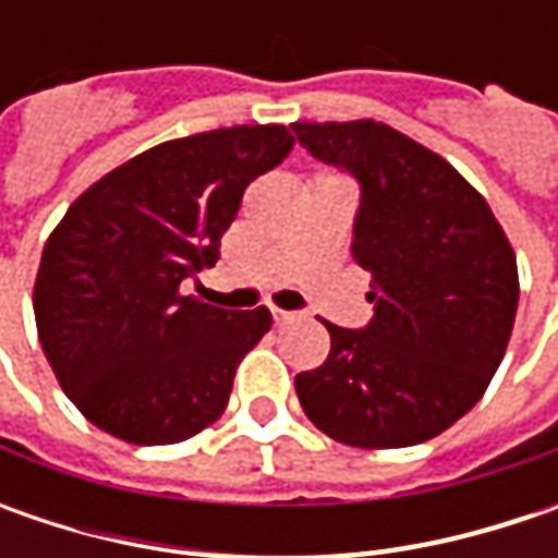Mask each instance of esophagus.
<instances>
[{"instance_id": "34e87169", "label": "esophagus", "mask_w": 558, "mask_h": 558, "mask_svg": "<svg viewBox=\"0 0 558 558\" xmlns=\"http://www.w3.org/2000/svg\"><path fill=\"white\" fill-rule=\"evenodd\" d=\"M272 319H276V326H286V323H291V319H294V316H298V313H291V311H279V307H272Z\"/></svg>"}]
</instances>
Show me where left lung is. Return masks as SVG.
<instances>
[{
  "label": "left lung",
  "instance_id": "left-lung-1",
  "mask_svg": "<svg viewBox=\"0 0 558 558\" xmlns=\"http://www.w3.org/2000/svg\"><path fill=\"white\" fill-rule=\"evenodd\" d=\"M316 161L360 185L351 254L373 272V319L326 323L332 351L294 378L319 432L351 447H410L450 428L506 354L515 254L450 163L385 123H291Z\"/></svg>",
  "mask_w": 558,
  "mask_h": 558
}]
</instances>
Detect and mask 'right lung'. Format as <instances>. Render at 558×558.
Instances as JSON below:
<instances>
[{
    "instance_id": "1",
    "label": "right lung",
    "mask_w": 558,
    "mask_h": 558,
    "mask_svg": "<svg viewBox=\"0 0 558 558\" xmlns=\"http://www.w3.org/2000/svg\"><path fill=\"white\" fill-rule=\"evenodd\" d=\"M286 126L163 142L76 198L43 247L33 313L64 395L101 432L177 444L226 410L242 356L272 316L183 294L220 260L247 183L289 158Z\"/></svg>"
}]
</instances>
